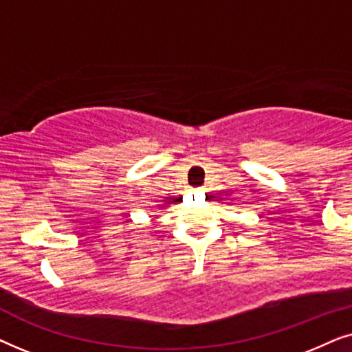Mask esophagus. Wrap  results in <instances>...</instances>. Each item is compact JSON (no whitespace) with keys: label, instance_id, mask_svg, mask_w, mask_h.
<instances>
[{"label":"esophagus","instance_id":"34e87169","mask_svg":"<svg viewBox=\"0 0 352 352\" xmlns=\"http://www.w3.org/2000/svg\"><path fill=\"white\" fill-rule=\"evenodd\" d=\"M199 192H204V189H199Z\"/></svg>","mask_w":352,"mask_h":352}]
</instances>
